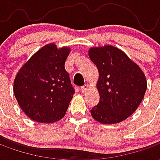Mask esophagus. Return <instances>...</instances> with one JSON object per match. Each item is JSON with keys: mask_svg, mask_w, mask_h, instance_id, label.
<instances>
[{"mask_svg": "<svg viewBox=\"0 0 160 160\" xmlns=\"http://www.w3.org/2000/svg\"><path fill=\"white\" fill-rule=\"evenodd\" d=\"M88 90V86H87V85H85V86H83V87H81V92H87V91Z\"/></svg>", "mask_w": 160, "mask_h": 160, "instance_id": "obj_1", "label": "esophagus"}]
</instances>
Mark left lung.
I'll return each instance as SVG.
<instances>
[{
    "mask_svg": "<svg viewBox=\"0 0 160 160\" xmlns=\"http://www.w3.org/2000/svg\"><path fill=\"white\" fill-rule=\"evenodd\" d=\"M91 61L97 67L99 102L91 115L103 124L126 120L137 110L148 87L141 68L125 53L112 45L91 47Z\"/></svg>",
    "mask_w": 160,
    "mask_h": 160,
    "instance_id": "obj_1",
    "label": "left lung"
}]
</instances>
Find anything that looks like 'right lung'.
<instances>
[{
	"label": "right lung",
	"mask_w": 160,
	"mask_h": 160,
	"mask_svg": "<svg viewBox=\"0 0 160 160\" xmlns=\"http://www.w3.org/2000/svg\"><path fill=\"white\" fill-rule=\"evenodd\" d=\"M71 49L50 42L24 63L13 81L19 107L32 120L52 123L64 118L74 90L65 62Z\"/></svg>",
	"instance_id": "1"
}]
</instances>
